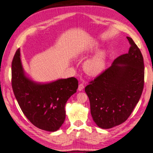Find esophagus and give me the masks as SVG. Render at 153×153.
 <instances>
[{
	"mask_svg": "<svg viewBox=\"0 0 153 153\" xmlns=\"http://www.w3.org/2000/svg\"><path fill=\"white\" fill-rule=\"evenodd\" d=\"M84 88V84H83V83H81L79 85V87H78V89H79V91H82L83 90V89Z\"/></svg>",
	"mask_w": 153,
	"mask_h": 153,
	"instance_id": "esophagus-1",
	"label": "esophagus"
}]
</instances>
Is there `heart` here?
<instances>
[{"label":"heart","instance_id":"heart-1","mask_svg":"<svg viewBox=\"0 0 153 153\" xmlns=\"http://www.w3.org/2000/svg\"><path fill=\"white\" fill-rule=\"evenodd\" d=\"M100 48V45L98 43H94L88 49V52L93 53L97 52ZM108 53L106 50H101L98 52L91 59L88 60L85 65L84 69L88 74L90 76H97L105 69Z\"/></svg>","mask_w":153,"mask_h":153}]
</instances>
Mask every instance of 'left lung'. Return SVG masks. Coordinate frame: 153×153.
I'll use <instances>...</instances> for the list:
<instances>
[{
  "label": "left lung",
  "instance_id": "1",
  "mask_svg": "<svg viewBox=\"0 0 153 153\" xmlns=\"http://www.w3.org/2000/svg\"><path fill=\"white\" fill-rule=\"evenodd\" d=\"M127 38L131 45L128 52L118 56L84 89L93 119L101 128H110L126 121L143 91V56L133 39Z\"/></svg>",
  "mask_w": 153,
  "mask_h": 153
}]
</instances>
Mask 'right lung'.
<instances>
[{
  "label": "right lung",
  "instance_id": "obj_1",
  "mask_svg": "<svg viewBox=\"0 0 153 153\" xmlns=\"http://www.w3.org/2000/svg\"><path fill=\"white\" fill-rule=\"evenodd\" d=\"M11 83L24 115L35 127L50 132L56 131L63 124L66 102L78 88L74 77L43 84L30 80L25 75L19 48L12 62Z\"/></svg>",
  "mask_w": 153,
  "mask_h": 153
}]
</instances>
